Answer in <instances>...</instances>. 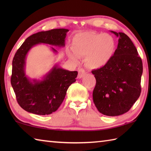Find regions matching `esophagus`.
Here are the masks:
<instances>
[{"label": "esophagus", "mask_w": 151, "mask_h": 151, "mask_svg": "<svg viewBox=\"0 0 151 151\" xmlns=\"http://www.w3.org/2000/svg\"><path fill=\"white\" fill-rule=\"evenodd\" d=\"M86 70L84 69H82V68H80L79 69H78V77L80 78H82L83 76H84L85 75H86Z\"/></svg>", "instance_id": "obj_1"}]
</instances>
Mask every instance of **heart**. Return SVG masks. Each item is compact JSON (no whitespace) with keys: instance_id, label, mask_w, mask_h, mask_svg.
Segmentation results:
<instances>
[{"instance_id":"1","label":"heart","mask_w":151,"mask_h":151,"mask_svg":"<svg viewBox=\"0 0 151 151\" xmlns=\"http://www.w3.org/2000/svg\"><path fill=\"white\" fill-rule=\"evenodd\" d=\"M115 49V40L110 35L86 32L76 34L73 38V52H69V56L74 60L86 56L87 66L91 69H98L110 60Z\"/></svg>"}]
</instances>
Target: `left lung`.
Segmentation results:
<instances>
[{
  "label": "left lung",
  "instance_id": "obj_1",
  "mask_svg": "<svg viewBox=\"0 0 151 151\" xmlns=\"http://www.w3.org/2000/svg\"><path fill=\"white\" fill-rule=\"evenodd\" d=\"M111 32L119 37L117 48L104 66L91 71L96 79L93 99L100 113L117 116L129 111L139 97L143 63L127 35Z\"/></svg>",
  "mask_w": 151,
  "mask_h": 151
}]
</instances>
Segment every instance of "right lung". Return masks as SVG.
Listing matches in <instances>:
<instances>
[{
    "label": "right lung",
    "mask_w": 151,
    "mask_h": 151,
    "mask_svg": "<svg viewBox=\"0 0 151 151\" xmlns=\"http://www.w3.org/2000/svg\"><path fill=\"white\" fill-rule=\"evenodd\" d=\"M68 29L58 28L39 32L27 37L17 50L12 62L11 84L19 106L29 113L45 115L56 111L67 90L76 81L77 71H69L56 64L42 80H31L25 73L26 57L38 44L63 47ZM54 52L58 51L51 47Z\"/></svg>",
    "instance_id": "obj_1"
}]
</instances>
